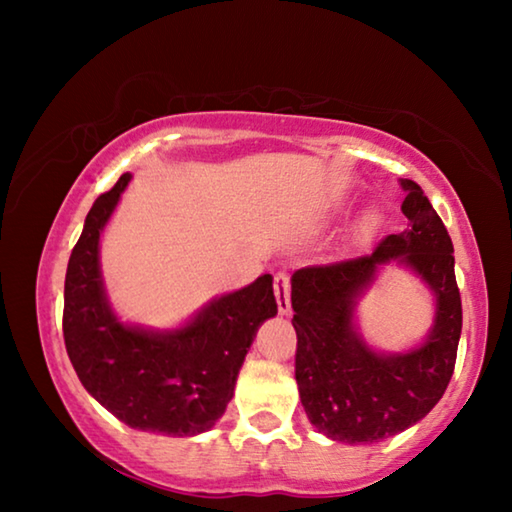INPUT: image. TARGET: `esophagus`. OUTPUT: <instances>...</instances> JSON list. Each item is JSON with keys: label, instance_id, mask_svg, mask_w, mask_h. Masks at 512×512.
<instances>
[{"label": "esophagus", "instance_id": "1", "mask_svg": "<svg viewBox=\"0 0 512 512\" xmlns=\"http://www.w3.org/2000/svg\"><path fill=\"white\" fill-rule=\"evenodd\" d=\"M275 289V300H277V311L280 316H291V284L287 273H277L273 280Z\"/></svg>", "mask_w": 512, "mask_h": 512}]
</instances>
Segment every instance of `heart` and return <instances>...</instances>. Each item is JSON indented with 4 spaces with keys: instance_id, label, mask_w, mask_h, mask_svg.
<instances>
[{
    "instance_id": "heart-1",
    "label": "heart",
    "mask_w": 512,
    "mask_h": 512,
    "mask_svg": "<svg viewBox=\"0 0 512 512\" xmlns=\"http://www.w3.org/2000/svg\"><path fill=\"white\" fill-rule=\"evenodd\" d=\"M379 225H381V216H379V212H368L366 216H363V219L359 221V225H357V239L359 241H370L372 237H375V232L379 230Z\"/></svg>"
}]
</instances>
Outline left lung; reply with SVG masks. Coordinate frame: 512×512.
<instances>
[{"label": "left lung", "mask_w": 512, "mask_h": 512, "mask_svg": "<svg viewBox=\"0 0 512 512\" xmlns=\"http://www.w3.org/2000/svg\"><path fill=\"white\" fill-rule=\"evenodd\" d=\"M409 230L388 235L370 255L291 275L298 334L296 381L314 427L348 445H370L413 427L452 379L463 327L447 228L418 183L402 180ZM409 267L434 293V325L404 353H381L362 339L358 300L386 265Z\"/></svg>", "instance_id": "obj_1"}]
</instances>
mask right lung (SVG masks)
<instances>
[{
	"label": "right lung",
	"mask_w": 512,
	"mask_h": 512,
	"mask_svg": "<svg viewBox=\"0 0 512 512\" xmlns=\"http://www.w3.org/2000/svg\"><path fill=\"white\" fill-rule=\"evenodd\" d=\"M131 178L124 173L94 201L69 257L65 348L85 391L128 427L198 436L223 415L259 325L277 314L273 277L223 293L173 329L124 323L108 300L99 248Z\"/></svg>",
	"instance_id": "1"
}]
</instances>
